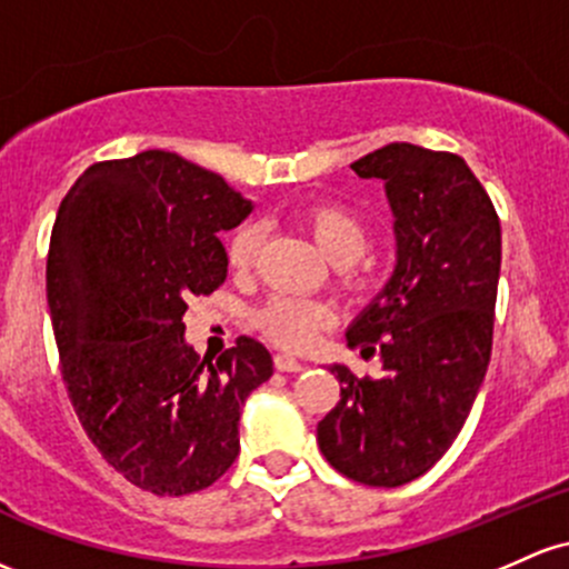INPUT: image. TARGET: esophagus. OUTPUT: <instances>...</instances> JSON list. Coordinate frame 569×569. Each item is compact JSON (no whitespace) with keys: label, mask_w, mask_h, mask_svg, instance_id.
Segmentation results:
<instances>
[{"label":"esophagus","mask_w":569,"mask_h":569,"mask_svg":"<svg viewBox=\"0 0 569 569\" xmlns=\"http://www.w3.org/2000/svg\"><path fill=\"white\" fill-rule=\"evenodd\" d=\"M274 370H280V372H299V370H305V365L299 359H295V356L278 353V356H274Z\"/></svg>","instance_id":"esophagus-1"}]
</instances>
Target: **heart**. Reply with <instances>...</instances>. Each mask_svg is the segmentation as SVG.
Instances as JSON below:
<instances>
[{"label":"heart","instance_id":"obj_1","mask_svg":"<svg viewBox=\"0 0 569 569\" xmlns=\"http://www.w3.org/2000/svg\"><path fill=\"white\" fill-rule=\"evenodd\" d=\"M316 246L332 264L340 267V280L348 291H367L376 280V267L367 259L372 246V227L365 216L346 204L318 202L299 216ZM261 246V227L248 221L227 240V261L232 272H248ZM332 321L327 305L299 297H272L256 313V327L283 348H305Z\"/></svg>","mask_w":569,"mask_h":569}]
</instances>
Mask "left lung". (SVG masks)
<instances>
[{"label": "left lung", "instance_id": "obj_1", "mask_svg": "<svg viewBox=\"0 0 569 569\" xmlns=\"http://www.w3.org/2000/svg\"><path fill=\"white\" fill-rule=\"evenodd\" d=\"M351 170L383 180L395 213V272L346 332L361 356H380L383 376L329 367L340 402L316 432L337 472L395 489L423 476L470 416L491 359L502 234L457 153L391 142Z\"/></svg>", "mask_w": 569, "mask_h": 569}]
</instances>
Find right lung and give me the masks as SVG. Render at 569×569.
<instances>
[{
    "instance_id": "obj_1",
    "label": "right lung",
    "mask_w": 569,
    "mask_h": 569,
    "mask_svg": "<svg viewBox=\"0 0 569 569\" xmlns=\"http://www.w3.org/2000/svg\"><path fill=\"white\" fill-rule=\"evenodd\" d=\"M253 204L170 151L97 161L74 180L48 251L67 395L112 470L156 497L208 489L240 453V410L272 376L253 337L213 361L186 342L189 299L227 280L221 232Z\"/></svg>"
}]
</instances>
